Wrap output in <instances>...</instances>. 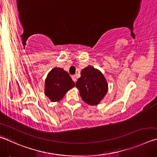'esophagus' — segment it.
<instances>
[{
    "mask_svg": "<svg viewBox=\"0 0 157 157\" xmlns=\"http://www.w3.org/2000/svg\"><path fill=\"white\" fill-rule=\"evenodd\" d=\"M71 78H72L74 82H75L77 81V79H76L75 75H72V76H71Z\"/></svg>",
    "mask_w": 157,
    "mask_h": 157,
    "instance_id": "obj_1",
    "label": "esophagus"
}]
</instances>
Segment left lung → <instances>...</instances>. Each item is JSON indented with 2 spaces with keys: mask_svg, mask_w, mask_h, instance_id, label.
<instances>
[{
  "mask_svg": "<svg viewBox=\"0 0 157 157\" xmlns=\"http://www.w3.org/2000/svg\"><path fill=\"white\" fill-rule=\"evenodd\" d=\"M75 86L78 88L82 99L90 105L98 104L108 91L104 75L91 66L82 71L81 77L76 82Z\"/></svg>",
  "mask_w": 157,
  "mask_h": 157,
  "instance_id": "8db88e82",
  "label": "left lung"
}]
</instances>
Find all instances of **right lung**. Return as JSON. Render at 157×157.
<instances>
[{
	"label": "right lung",
	"instance_id": "add662e5",
	"mask_svg": "<svg viewBox=\"0 0 157 157\" xmlns=\"http://www.w3.org/2000/svg\"><path fill=\"white\" fill-rule=\"evenodd\" d=\"M75 86V82L67 71L54 68L48 74L45 81V95L51 101H57L63 98L68 90Z\"/></svg>",
	"mask_w": 157,
	"mask_h": 157
}]
</instances>
